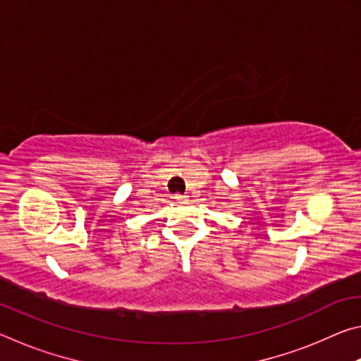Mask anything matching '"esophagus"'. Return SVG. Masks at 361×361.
I'll list each match as a JSON object with an SVG mask.
<instances>
[{"label":"esophagus","mask_w":361,"mask_h":361,"mask_svg":"<svg viewBox=\"0 0 361 361\" xmlns=\"http://www.w3.org/2000/svg\"><path fill=\"white\" fill-rule=\"evenodd\" d=\"M173 199L176 200V202H185V200L188 199V195H183V194H175Z\"/></svg>","instance_id":"obj_1"}]
</instances>
